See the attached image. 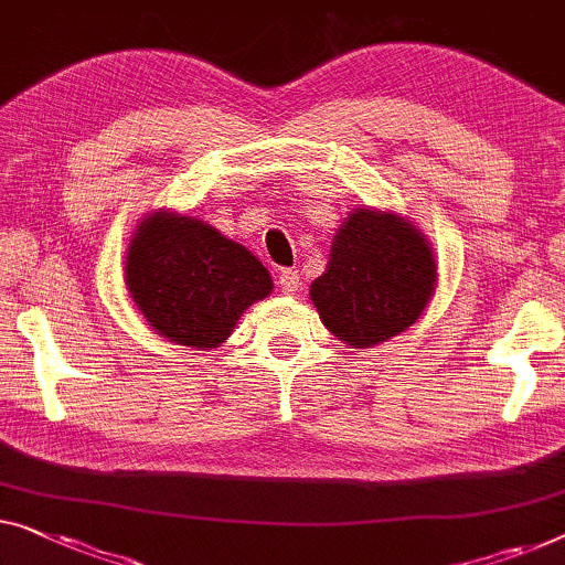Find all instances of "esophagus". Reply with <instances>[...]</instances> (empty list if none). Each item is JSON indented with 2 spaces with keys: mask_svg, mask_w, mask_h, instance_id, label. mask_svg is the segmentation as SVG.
<instances>
[{
  "mask_svg": "<svg viewBox=\"0 0 565 565\" xmlns=\"http://www.w3.org/2000/svg\"><path fill=\"white\" fill-rule=\"evenodd\" d=\"M277 285H280L282 292H296L300 288V275L296 269L282 267L280 273H277Z\"/></svg>",
  "mask_w": 565,
  "mask_h": 565,
  "instance_id": "esophagus-1",
  "label": "esophagus"
}]
</instances>
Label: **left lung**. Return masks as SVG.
<instances>
[{"mask_svg": "<svg viewBox=\"0 0 565 565\" xmlns=\"http://www.w3.org/2000/svg\"><path fill=\"white\" fill-rule=\"evenodd\" d=\"M436 288V263L418 228L359 209L333 239L329 269L310 285L326 329L364 349L418 321Z\"/></svg>", "mask_w": 565, "mask_h": 565, "instance_id": "8db88e82", "label": "left lung"}]
</instances>
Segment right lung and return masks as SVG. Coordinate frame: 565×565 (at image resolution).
I'll list each match as a JSON object with an SVG mask.
<instances>
[{
	"label": "right lung",
	"instance_id": "add662e5",
	"mask_svg": "<svg viewBox=\"0 0 565 565\" xmlns=\"http://www.w3.org/2000/svg\"><path fill=\"white\" fill-rule=\"evenodd\" d=\"M127 288L162 337L214 349L273 290L259 259L191 216H147L127 249Z\"/></svg>",
	"mask_w": 565,
	"mask_h": 565
}]
</instances>
